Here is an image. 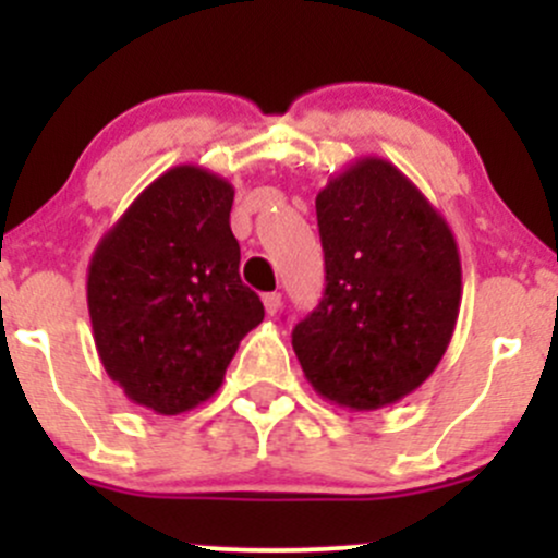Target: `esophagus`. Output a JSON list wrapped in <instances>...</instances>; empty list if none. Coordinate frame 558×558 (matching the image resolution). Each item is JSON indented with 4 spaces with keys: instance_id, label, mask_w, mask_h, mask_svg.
<instances>
[{
    "instance_id": "34e87169",
    "label": "esophagus",
    "mask_w": 558,
    "mask_h": 558,
    "mask_svg": "<svg viewBox=\"0 0 558 558\" xmlns=\"http://www.w3.org/2000/svg\"><path fill=\"white\" fill-rule=\"evenodd\" d=\"M262 302H264V311H267V315H278V311H280V294H278V291H269V294H264Z\"/></svg>"
}]
</instances>
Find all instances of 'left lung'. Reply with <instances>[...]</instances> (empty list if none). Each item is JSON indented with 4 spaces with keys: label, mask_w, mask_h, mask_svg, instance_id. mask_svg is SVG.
Here are the masks:
<instances>
[{
    "label": "left lung",
    "mask_w": 558,
    "mask_h": 558,
    "mask_svg": "<svg viewBox=\"0 0 558 558\" xmlns=\"http://www.w3.org/2000/svg\"><path fill=\"white\" fill-rule=\"evenodd\" d=\"M326 289L291 345L326 402L380 410L437 369L461 305L453 232L380 156L351 161L315 196Z\"/></svg>",
    "instance_id": "obj_1"
}]
</instances>
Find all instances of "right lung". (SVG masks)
<instances>
[{"mask_svg":"<svg viewBox=\"0 0 558 558\" xmlns=\"http://www.w3.org/2000/svg\"><path fill=\"white\" fill-rule=\"evenodd\" d=\"M234 189L180 165L154 180L99 240L86 296L105 373L140 408L178 415L218 391L264 305L240 280Z\"/></svg>","mask_w":558,"mask_h":558,"instance_id":"1","label":"right lung"}]
</instances>
